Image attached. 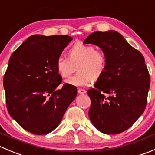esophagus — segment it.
<instances>
[{
	"instance_id": "obj_1",
	"label": "esophagus",
	"mask_w": 155,
	"mask_h": 155,
	"mask_svg": "<svg viewBox=\"0 0 155 155\" xmlns=\"http://www.w3.org/2000/svg\"><path fill=\"white\" fill-rule=\"evenodd\" d=\"M78 92H79V94H85L86 92V91L83 89H78Z\"/></svg>"
}]
</instances>
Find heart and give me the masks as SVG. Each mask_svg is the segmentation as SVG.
<instances>
[{
  "mask_svg": "<svg viewBox=\"0 0 155 155\" xmlns=\"http://www.w3.org/2000/svg\"><path fill=\"white\" fill-rule=\"evenodd\" d=\"M78 63L76 75L66 81L69 86H86L94 79L102 76L106 67V56L103 52L95 50L92 45L78 43L69 52V58H57L56 69L57 73L63 78H67L73 73V65Z\"/></svg>",
  "mask_w": 155,
  "mask_h": 155,
  "instance_id": "obj_1",
  "label": "heart"
}]
</instances>
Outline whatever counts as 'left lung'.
<instances>
[{
	"instance_id": "left-lung-1",
	"label": "left lung",
	"mask_w": 155,
	"mask_h": 155,
	"mask_svg": "<svg viewBox=\"0 0 155 155\" xmlns=\"http://www.w3.org/2000/svg\"><path fill=\"white\" fill-rule=\"evenodd\" d=\"M83 43L96 45L106 56L105 72L87 92L89 118L101 132H123L142 115L147 104L150 75L144 56L114 30L94 32Z\"/></svg>"
}]
</instances>
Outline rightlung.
Wrapping results in <instances>:
<instances>
[{"label":"right lung","mask_w":155,"mask_h":155,"mask_svg":"<svg viewBox=\"0 0 155 155\" xmlns=\"http://www.w3.org/2000/svg\"><path fill=\"white\" fill-rule=\"evenodd\" d=\"M73 38L67 35H33L13 53L4 76L10 115L34 134L53 131L62 121L77 89L67 83L57 89L62 77L56 63Z\"/></svg>","instance_id":"obj_1"}]
</instances>
